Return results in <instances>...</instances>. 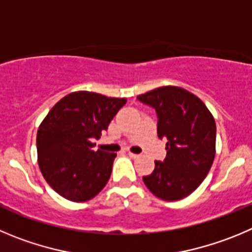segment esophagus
<instances>
[{
	"label": "esophagus",
	"mask_w": 252,
	"mask_h": 252,
	"mask_svg": "<svg viewBox=\"0 0 252 252\" xmlns=\"http://www.w3.org/2000/svg\"><path fill=\"white\" fill-rule=\"evenodd\" d=\"M128 155H129V157H130V158H133V159L139 158V154H135V153H130V152H129Z\"/></svg>",
	"instance_id": "obj_1"
}]
</instances>
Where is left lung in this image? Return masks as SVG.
Segmentation results:
<instances>
[{
  "instance_id": "obj_1",
  "label": "left lung",
  "mask_w": 252,
  "mask_h": 252,
  "mask_svg": "<svg viewBox=\"0 0 252 252\" xmlns=\"http://www.w3.org/2000/svg\"><path fill=\"white\" fill-rule=\"evenodd\" d=\"M155 109L158 137L166 142V157L155 161L143 176L159 199L175 201L191 194L203 183L215 158L216 126L206 105L179 87H161L137 97Z\"/></svg>"
}]
</instances>
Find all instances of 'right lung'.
<instances>
[{"mask_svg": "<svg viewBox=\"0 0 252 252\" xmlns=\"http://www.w3.org/2000/svg\"><path fill=\"white\" fill-rule=\"evenodd\" d=\"M126 103L93 92H74L48 112L37 131L38 165L46 182L70 201H87L108 183L117 154L98 149L93 140Z\"/></svg>", "mask_w": 252, "mask_h": 252, "instance_id": "1", "label": "right lung"}]
</instances>
